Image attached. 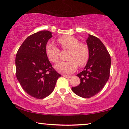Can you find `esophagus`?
<instances>
[{"mask_svg": "<svg viewBox=\"0 0 129 129\" xmlns=\"http://www.w3.org/2000/svg\"><path fill=\"white\" fill-rule=\"evenodd\" d=\"M63 76L66 77V78H68V79H70V77H72L71 76H68V75H63Z\"/></svg>", "mask_w": 129, "mask_h": 129, "instance_id": "obj_1", "label": "esophagus"}]
</instances>
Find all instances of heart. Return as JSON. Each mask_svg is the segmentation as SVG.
I'll list each match as a JSON object with an SVG mask.
<instances>
[{
    "label": "heart",
    "instance_id": "heart-1",
    "mask_svg": "<svg viewBox=\"0 0 129 129\" xmlns=\"http://www.w3.org/2000/svg\"><path fill=\"white\" fill-rule=\"evenodd\" d=\"M59 45L63 50H69L67 61H60L54 65L56 71L63 74H70L76 69L77 64L83 66L87 63L89 58L90 50L87 44L79 42L75 37L66 35L57 39ZM45 52L51 62L55 63L59 59V50L51 43H47Z\"/></svg>",
    "mask_w": 129,
    "mask_h": 129
}]
</instances>
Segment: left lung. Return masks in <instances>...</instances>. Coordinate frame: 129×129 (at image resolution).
<instances>
[{
  "mask_svg": "<svg viewBox=\"0 0 129 129\" xmlns=\"http://www.w3.org/2000/svg\"><path fill=\"white\" fill-rule=\"evenodd\" d=\"M86 43L89 58L84 70L77 74L80 83L72 90L83 98H91L104 87L110 76L111 59L108 51L99 39L89 35Z\"/></svg>",
  "mask_w": 129,
  "mask_h": 129,
  "instance_id": "obj_1",
  "label": "left lung"
}]
</instances>
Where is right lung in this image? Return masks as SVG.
I'll return each instance as SVG.
<instances>
[{"label":"right lung","instance_id":"1","mask_svg":"<svg viewBox=\"0 0 129 129\" xmlns=\"http://www.w3.org/2000/svg\"><path fill=\"white\" fill-rule=\"evenodd\" d=\"M52 32L42 30L26 39L16 56V74L21 86L28 94L44 99L53 91L61 75L49 61L45 52Z\"/></svg>","mask_w":129,"mask_h":129}]
</instances>
